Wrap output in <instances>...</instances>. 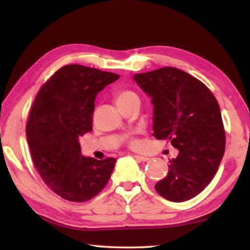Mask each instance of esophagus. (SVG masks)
<instances>
[{
    "label": "esophagus",
    "mask_w": 250,
    "mask_h": 250,
    "mask_svg": "<svg viewBox=\"0 0 250 250\" xmlns=\"http://www.w3.org/2000/svg\"><path fill=\"white\" fill-rule=\"evenodd\" d=\"M134 159L139 161V162H146V161L150 160L149 158H146V156H142V155H134Z\"/></svg>",
    "instance_id": "esophagus-1"
}]
</instances>
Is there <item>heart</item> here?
Here are the masks:
<instances>
[{
    "instance_id": "b5f03b06",
    "label": "heart",
    "mask_w": 250,
    "mask_h": 250,
    "mask_svg": "<svg viewBox=\"0 0 250 250\" xmlns=\"http://www.w3.org/2000/svg\"><path fill=\"white\" fill-rule=\"evenodd\" d=\"M137 97H138L137 94H135V92H133V91L122 90L117 95L116 100H117V104H121V103H125V101H128V100H131L133 98H137ZM137 145H138L137 142L132 141V146H137Z\"/></svg>"
}]
</instances>
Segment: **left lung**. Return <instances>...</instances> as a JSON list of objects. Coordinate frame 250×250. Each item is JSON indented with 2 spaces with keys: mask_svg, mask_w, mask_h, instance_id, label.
Returning <instances> with one entry per match:
<instances>
[{
  "mask_svg": "<svg viewBox=\"0 0 250 250\" xmlns=\"http://www.w3.org/2000/svg\"><path fill=\"white\" fill-rule=\"evenodd\" d=\"M133 80L153 104V135L179 150L156 192L171 202L191 200L210 183L225 152L217 100L200 80L173 67L134 74Z\"/></svg>",
  "mask_w": 250,
  "mask_h": 250,
  "instance_id": "left-lung-1",
  "label": "left lung"
}]
</instances>
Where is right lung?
<instances>
[{
  "instance_id": "add662e5",
  "label": "right lung",
  "mask_w": 250,
  "mask_h": 250,
  "mask_svg": "<svg viewBox=\"0 0 250 250\" xmlns=\"http://www.w3.org/2000/svg\"><path fill=\"white\" fill-rule=\"evenodd\" d=\"M117 74L82 65L57 70L37 94L26 125L34 166L46 185L71 202H86L103 191L117 162L82 155L79 139L92 130L98 92Z\"/></svg>"
}]
</instances>
